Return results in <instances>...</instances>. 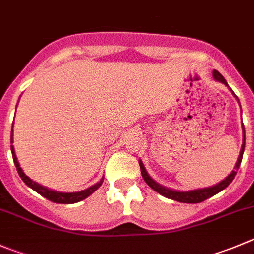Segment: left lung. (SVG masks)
Listing matches in <instances>:
<instances>
[{"instance_id":"obj_1","label":"left lung","mask_w":254,"mask_h":254,"mask_svg":"<svg viewBox=\"0 0 254 254\" xmlns=\"http://www.w3.org/2000/svg\"><path fill=\"white\" fill-rule=\"evenodd\" d=\"M213 78H215L217 82L223 83V84L227 85L228 87L227 82H226V79L223 78V75L221 74L220 72H217V70H213ZM233 95H235V93H233ZM242 129H243V144H242V147H241L240 156H238L237 162H236V165H235V169H233L232 172H231V174L228 175L225 180H222L220 184L213 185V186H211V187H206V189L192 190V191H184V192H182V191H175V190L167 189V187L161 186V185L157 184L156 181H154V180L150 177V175L147 174L144 164H142V161L140 160L139 161L140 170H141V175H142V177H144L145 182H146V184L149 185V186L151 187L154 191L159 192L160 195L165 196V197H167V198H171V200H174V201H179V202H182V203H200V202H202V201L207 200V198L212 197V196H215L216 193L221 192L222 190H225L226 187H227L228 185L232 182V180L235 179L236 174H237L238 167H240L241 161H242V156H243V151H245V144H246V134H245V127H243V125H242Z\"/></svg>"}]
</instances>
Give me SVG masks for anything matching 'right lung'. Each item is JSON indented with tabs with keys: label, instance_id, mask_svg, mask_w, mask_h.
I'll return each instance as SVG.
<instances>
[{
	"label": "right lung",
	"instance_id": "obj_1",
	"mask_svg": "<svg viewBox=\"0 0 254 254\" xmlns=\"http://www.w3.org/2000/svg\"><path fill=\"white\" fill-rule=\"evenodd\" d=\"M11 142H12V137H11ZM11 151H12V157H13V162H14V165H16L17 171H18V175L21 176V179L23 180L24 184H26L27 186L31 187L32 190H34L36 192H38L41 196L46 197L47 200L52 201V202H56V203L79 202V201L84 200V198H87L88 196L92 195L94 191H97V190L100 187V185L103 184V180H104V179H102L99 182H97L95 185L88 187L87 190L79 191V192H58V191H53V190H49V189H47V187L41 186V185L37 184V182L32 181V180L29 179L26 174H24L23 170L21 169V166H19L18 161H17V156H16V154H14V149L12 145H11Z\"/></svg>",
	"mask_w": 254,
	"mask_h": 254
}]
</instances>
